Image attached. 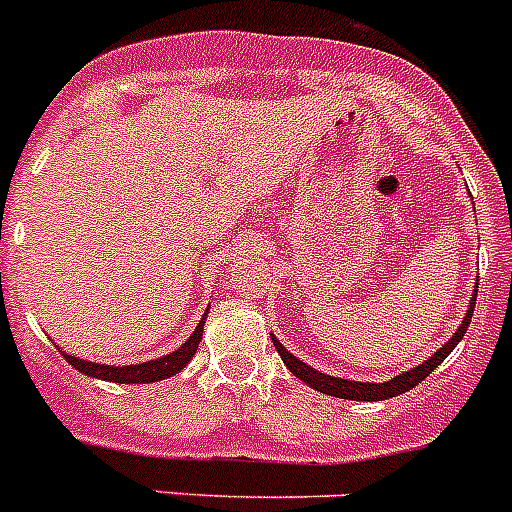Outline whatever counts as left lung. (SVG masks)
I'll list each match as a JSON object with an SVG mask.
<instances>
[{
  "instance_id": "1",
  "label": "left lung",
  "mask_w": 512,
  "mask_h": 512,
  "mask_svg": "<svg viewBox=\"0 0 512 512\" xmlns=\"http://www.w3.org/2000/svg\"><path fill=\"white\" fill-rule=\"evenodd\" d=\"M475 302H477V292L472 294L470 307H467V312H464V320H462V325H459V330L454 332L447 342H444L437 353L431 355L429 360H424L421 365H416V368L406 370V373L396 375V378H391V381H386V383H360V381H348V378H335V375L320 373V370H314V368H309L307 363H302L297 355L289 353V350L284 348V345H281L274 335H271V342H274L276 353L281 355L284 365H287V368L297 375L299 381H304L309 388H314V391L327 393V396H335V398H350V401H383V398L401 396V393H406V391H411L414 386H419L426 375H429L431 370L437 368V365L442 363V360L447 358L454 348H457V342L462 340L464 332H467V327H470V322H472Z\"/></svg>"
}]
</instances>
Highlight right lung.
Wrapping results in <instances>:
<instances>
[{
	"mask_svg": "<svg viewBox=\"0 0 512 512\" xmlns=\"http://www.w3.org/2000/svg\"><path fill=\"white\" fill-rule=\"evenodd\" d=\"M203 325H205V314L203 320L198 322L195 332L187 337L185 345L175 350L170 355H162L157 360H147V363L139 365H106V363H88V360L75 358V355L63 353V358L73 365L78 373H86L91 378H101V381H111V383H154V381H164V378H170V375L180 373L187 363L192 360L195 350H198L200 340H203Z\"/></svg>",
	"mask_w": 512,
	"mask_h": 512,
	"instance_id": "obj_1",
	"label": "right lung"
}]
</instances>
